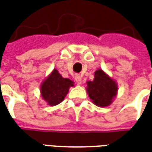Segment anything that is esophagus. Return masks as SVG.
<instances>
[{
  "mask_svg": "<svg viewBox=\"0 0 152 152\" xmlns=\"http://www.w3.org/2000/svg\"><path fill=\"white\" fill-rule=\"evenodd\" d=\"M75 80H76V81L77 84H81L82 82V78H81V76H80V75H76V77H75Z\"/></svg>",
  "mask_w": 152,
  "mask_h": 152,
  "instance_id": "34e87169",
  "label": "esophagus"
}]
</instances>
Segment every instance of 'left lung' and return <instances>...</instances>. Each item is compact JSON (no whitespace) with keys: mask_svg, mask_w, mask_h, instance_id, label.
<instances>
[{"mask_svg":"<svg viewBox=\"0 0 152 152\" xmlns=\"http://www.w3.org/2000/svg\"><path fill=\"white\" fill-rule=\"evenodd\" d=\"M87 92L95 105L107 107L116 95L117 86L102 70H98L94 73V80L87 82Z\"/></svg>","mask_w":152,"mask_h":152,"instance_id":"left-lung-1","label":"left lung"}]
</instances>
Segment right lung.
<instances>
[{
    "mask_svg": "<svg viewBox=\"0 0 152 152\" xmlns=\"http://www.w3.org/2000/svg\"><path fill=\"white\" fill-rule=\"evenodd\" d=\"M71 86H73L72 81L62 77L58 72L54 69L41 85V96L49 105H58L66 97Z\"/></svg>",
    "mask_w": 152,
    "mask_h": 152,
    "instance_id": "right-lung-1",
    "label": "right lung"
}]
</instances>
